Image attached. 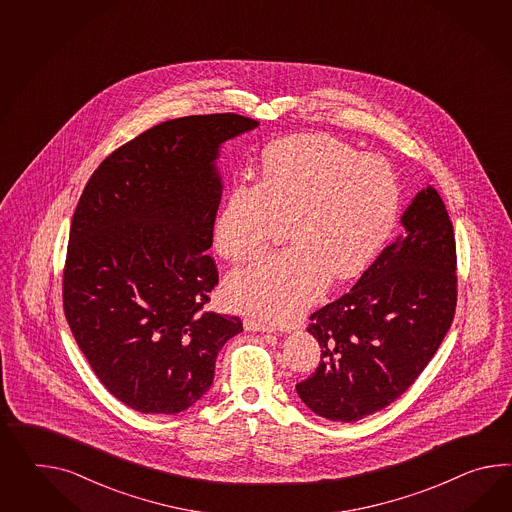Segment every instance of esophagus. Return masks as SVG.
<instances>
[{
	"label": "esophagus",
	"instance_id": "esophagus-1",
	"mask_svg": "<svg viewBox=\"0 0 512 512\" xmlns=\"http://www.w3.org/2000/svg\"><path fill=\"white\" fill-rule=\"evenodd\" d=\"M244 327H246V331H253V333H275V327L257 322L253 318H246Z\"/></svg>",
	"mask_w": 512,
	"mask_h": 512
}]
</instances>
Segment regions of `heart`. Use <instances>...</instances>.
<instances>
[{"mask_svg":"<svg viewBox=\"0 0 512 512\" xmlns=\"http://www.w3.org/2000/svg\"><path fill=\"white\" fill-rule=\"evenodd\" d=\"M396 175L327 135H294L262 153L259 181L240 177L214 225L227 261L257 255L287 222L292 246L229 275L225 294L238 311L285 324L311 307L331 281L361 274L381 250L398 214Z\"/></svg>","mask_w":512,"mask_h":512,"instance_id":"obj_1","label":"heart"}]
</instances>
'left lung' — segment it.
I'll return each instance as SVG.
<instances>
[{"mask_svg": "<svg viewBox=\"0 0 512 512\" xmlns=\"http://www.w3.org/2000/svg\"><path fill=\"white\" fill-rule=\"evenodd\" d=\"M405 233L379 253L348 294L311 314L322 357L296 385L333 422H357L398 399L437 353L457 307V250L433 187L401 216Z\"/></svg>", "mask_w": 512, "mask_h": 512, "instance_id": "obj_1", "label": "left lung"}]
</instances>
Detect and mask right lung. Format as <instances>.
<instances>
[{
    "label": "right lung",
    "mask_w": 512,
    "mask_h": 512,
    "mask_svg": "<svg viewBox=\"0 0 512 512\" xmlns=\"http://www.w3.org/2000/svg\"><path fill=\"white\" fill-rule=\"evenodd\" d=\"M235 113L153 125L90 175L75 207L63 307L101 383L146 414L185 411L211 388L238 316L205 311L218 285L207 250L222 198L214 161L255 129Z\"/></svg>",
    "instance_id": "obj_1"
}]
</instances>
